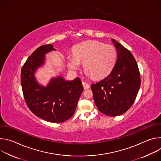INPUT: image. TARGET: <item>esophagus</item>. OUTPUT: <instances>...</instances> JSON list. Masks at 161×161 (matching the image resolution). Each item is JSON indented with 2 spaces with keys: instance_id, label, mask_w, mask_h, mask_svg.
Listing matches in <instances>:
<instances>
[{
  "instance_id": "obj_1",
  "label": "esophagus",
  "mask_w": 161,
  "mask_h": 161,
  "mask_svg": "<svg viewBox=\"0 0 161 161\" xmlns=\"http://www.w3.org/2000/svg\"><path fill=\"white\" fill-rule=\"evenodd\" d=\"M82 84H83V86L84 89H88V88L90 87V85H89L88 83H86V82H85V81H83V82H82Z\"/></svg>"
}]
</instances>
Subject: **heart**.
<instances>
[{"label": "heart", "mask_w": 161, "mask_h": 161, "mask_svg": "<svg viewBox=\"0 0 161 161\" xmlns=\"http://www.w3.org/2000/svg\"><path fill=\"white\" fill-rule=\"evenodd\" d=\"M117 52L114 47L95 41H88L76 45L73 54L66 56L67 66L77 71L83 62L85 73L99 80L108 76L116 64Z\"/></svg>", "instance_id": "b5f03b06"}]
</instances>
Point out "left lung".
<instances>
[{
  "label": "left lung",
  "mask_w": 161,
  "mask_h": 161,
  "mask_svg": "<svg viewBox=\"0 0 161 161\" xmlns=\"http://www.w3.org/2000/svg\"><path fill=\"white\" fill-rule=\"evenodd\" d=\"M117 52V59L110 74L92 84L94 100L98 109L108 116L126 112L138 93L141 79L136 61L129 50L111 39Z\"/></svg>",
  "instance_id": "1"
}]
</instances>
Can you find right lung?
Listing matches in <instances>:
<instances>
[{
    "label": "right lung",
    "instance_id": "obj_1",
    "mask_svg": "<svg viewBox=\"0 0 161 161\" xmlns=\"http://www.w3.org/2000/svg\"><path fill=\"white\" fill-rule=\"evenodd\" d=\"M56 50L52 44L42 45L28 58L21 71V85L27 106L37 117L60 123L75 113L83 90L80 78L66 80L61 75L52 78L47 86L36 80V73L44 65L46 54Z\"/></svg>",
    "mask_w": 161,
    "mask_h": 161
}]
</instances>
